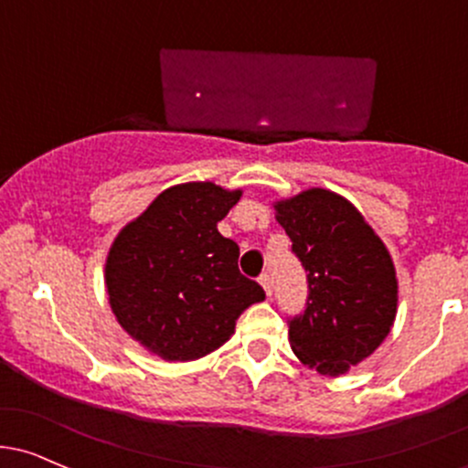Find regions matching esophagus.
I'll return each mask as SVG.
<instances>
[{"label": "esophagus", "mask_w": 468, "mask_h": 468, "mask_svg": "<svg viewBox=\"0 0 468 468\" xmlns=\"http://www.w3.org/2000/svg\"><path fill=\"white\" fill-rule=\"evenodd\" d=\"M260 284H262L264 293H267V296H271V292H273V282H271V275H269V273H262V275H260Z\"/></svg>", "instance_id": "obj_1"}]
</instances>
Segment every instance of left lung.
<instances>
[{"instance_id": "8db88e82", "label": "left lung", "mask_w": 468, "mask_h": 468, "mask_svg": "<svg viewBox=\"0 0 468 468\" xmlns=\"http://www.w3.org/2000/svg\"><path fill=\"white\" fill-rule=\"evenodd\" d=\"M273 208L309 282L307 307L289 321L292 350L321 375H346L395 323L399 284L390 253L363 215L332 190H303Z\"/></svg>"}]
</instances>
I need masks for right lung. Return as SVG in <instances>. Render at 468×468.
Instances as JSON below:
<instances>
[{"mask_svg": "<svg viewBox=\"0 0 468 468\" xmlns=\"http://www.w3.org/2000/svg\"><path fill=\"white\" fill-rule=\"evenodd\" d=\"M239 197L213 181L172 186L116 235L107 296L118 324L150 354L206 356L233 336L244 309L264 300L239 273L238 244L218 230Z\"/></svg>", "mask_w": 468, "mask_h": 468, "instance_id": "1", "label": "right lung"}]
</instances>
